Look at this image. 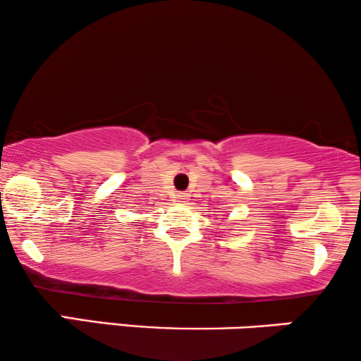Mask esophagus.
I'll list each match as a JSON object with an SVG mask.
<instances>
[{
  "label": "esophagus",
  "mask_w": 361,
  "mask_h": 361,
  "mask_svg": "<svg viewBox=\"0 0 361 361\" xmlns=\"http://www.w3.org/2000/svg\"><path fill=\"white\" fill-rule=\"evenodd\" d=\"M185 199H187V195H185V194H182V192H179V194H176V195H174V200H176V202H185Z\"/></svg>",
  "instance_id": "obj_1"
}]
</instances>
